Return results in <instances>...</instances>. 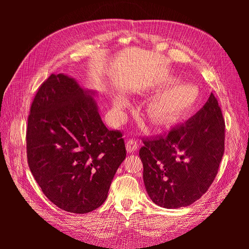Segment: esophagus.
Listing matches in <instances>:
<instances>
[{"mask_svg":"<svg viewBox=\"0 0 249 249\" xmlns=\"http://www.w3.org/2000/svg\"><path fill=\"white\" fill-rule=\"evenodd\" d=\"M138 141L134 138H130L129 140L126 141V150L129 153H133V152H136L138 149Z\"/></svg>","mask_w":249,"mask_h":249,"instance_id":"34e87169","label":"esophagus"}]
</instances>
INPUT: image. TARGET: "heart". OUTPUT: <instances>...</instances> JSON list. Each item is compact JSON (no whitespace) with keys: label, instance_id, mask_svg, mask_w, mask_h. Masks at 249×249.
Returning a JSON list of instances; mask_svg holds the SVG:
<instances>
[{"label":"heart","instance_id":"1","mask_svg":"<svg viewBox=\"0 0 249 249\" xmlns=\"http://www.w3.org/2000/svg\"><path fill=\"white\" fill-rule=\"evenodd\" d=\"M175 83V80H165L162 82L163 87H167ZM198 101V90L190 84H178L169 88L159 96H157L150 105L148 114L155 123L168 124L177 118L192 110ZM124 99L115 101L117 110H122L125 106Z\"/></svg>","mask_w":249,"mask_h":249}]
</instances>
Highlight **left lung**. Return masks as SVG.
Returning <instances> with one entry per match:
<instances>
[{
	"mask_svg": "<svg viewBox=\"0 0 249 249\" xmlns=\"http://www.w3.org/2000/svg\"><path fill=\"white\" fill-rule=\"evenodd\" d=\"M225 123L213 93L187 123L142 139L139 157L148 196L166 209L190 206L212 185L224 153Z\"/></svg>",
	"mask_w": 249,
	"mask_h": 249,
	"instance_id": "8db88e82",
	"label": "left lung"
}]
</instances>
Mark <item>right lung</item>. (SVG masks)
<instances>
[{
    "mask_svg": "<svg viewBox=\"0 0 249 249\" xmlns=\"http://www.w3.org/2000/svg\"><path fill=\"white\" fill-rule=\"evenodd\" d=\"M26 141L30 170L44 195L76 214L103 205L126 156L123 133L109 131L92 97L62 73H52L37 90Z\"/></svg>",
    "mask_w": 249,
    "mask_h": 249,
    "instance_id": "add662e5",
    "label": "right lung"
}]
</instances>
